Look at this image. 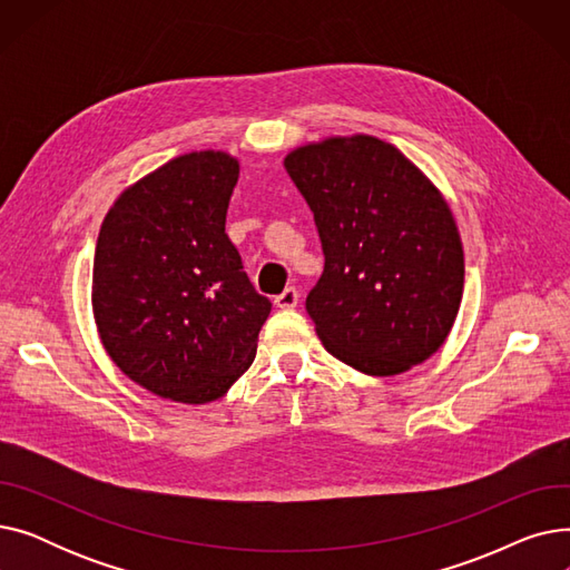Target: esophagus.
<instances>
[{
	"mask_svg": "<svg viewBox=\"0 0 570 570\" xmlns=\"http://www.w3.org/2000/svg\"><path fill=\"white\" fill-rule=\"evenodd\" d=\"M297 301H301V293H297L295 286H288L286 291H282L277 297H275V305L279 309H293L297 305Z\"/></svg>",
	"mask_w": 570,
	"mask_h": 570,
	"instance_id": "1",
	"label": "esophagus"
}]
</instances>
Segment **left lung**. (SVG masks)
<instances>
[{"mask_svg": "<svg viewBox=\"0 0 570 570\" xmlns=\"http://www.w3.org/2000/svg\"><path fill=\"white\" fill-rule=\"evenodd\" d=\"M284 166L325 256L305 301L325 351L372 376L428 361L464 288L460 233L430 179L372 136L297 147Z\"/></svg>", "mask_w": 570, "mask_h": 570, "instance_id": "left-lung-1", "label": "left lung"}]
</instances>
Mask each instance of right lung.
<instances>
[{
    "label": "right lung",
    "instance_id": "add662e5",
    "mask_svg": "<svg viewBox=\"0 0 570 570\" xmlns=\"http://www.w3.org/2000/svg\"><path fill=\"white\" fill-rule=\"evenodd\" d=\"M237 161L175 157L115 200L104 219L92 305L112 363L164 400L222 397L256 357L273 303L226 235Z\"/></svg>",
    "mask_w": 570,
    "mask_h": 570
}]
</instances>
